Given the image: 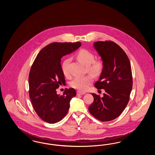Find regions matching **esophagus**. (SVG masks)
Returning <instances> with one entry per match:
<instances>
[{
    "label": "esophagus",
    "instance_id": "34e87169",
    "mask_svg": "<svg viewBox=\"0 0 155 155\" xmlns=\"http://www.w3.org/2000/svg\"><path fill=\"white\" fill-rule=\"evenodd\" d=\"M85 93H84V92H81L80 91H77V95H84V94H85Z\"/></svg>",
    "mask_w": 155,
    "mask_h": 155
}]
</instances>
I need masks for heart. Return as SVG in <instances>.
<instances>
[{
    "mask_svg": "<svg viewBox=\"0 0 155 155\" xmlns=\"http://www.w3.org/2000/svg\"><path fill=\"white\" fill-rule=\"evenodd\" d=\"M77 59L83 64L87 66V69L90 73L97 75L100 74L103 70V63L100 60L94 61V56L87 49H81L76 54ZM70 61V58L64 59L61 64V70L65 76L69 75L68 64ZM93 81V77L87 75L82 77H77L71 81L70 85L75 89L81 92H84L88 88L89 85Z\"/></svg>",
    "mask_w": 155,
    "mask_h": 155,
    "instance_id": "obj_1",
    "label": "heart"
}]
</instances>
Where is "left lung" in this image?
<instances>
[{
  "mask_svg": "<svg viewBox=\"0 0 155 155\" xmlns=\"http://www.w3.org/2000/svg\"><path fill=\"white\" fill-rule=\"evenodd\" d=\"M94 47L103 61V70L95 87L103 89V97L92 94L94 101L89 106L90 113L101 121L118 117L125 109L133 88L131 67L122 48L111 41H98Z\"/></svg>",
  "mask_w": 155,
  "mask_h": 155,
  "instance_id": "1",
  "label": "left lung"
}]
</instances>
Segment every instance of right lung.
<instances>
[{
	"label": "right lung",
	"mask_w": 155,
	"mask_h": 155,
	"mask_svg": "<svg viewBox=\"0 0 155 155\" xmlns=\"http://www.w3.org/2000/svg\"><path fill=\"white\" fill-rule=\"evenodd\" d=\"M78 42H53L48 45L38 54L30 70L29 96L38 116L50 124L64 117L70 107L71 99L75 96L74 88L66 89L62 95L56 89L64 84V75L60 64L63 56L81 46Z\"/></svg>",
	"instance_id": "obj_1"
}]
</instances>
